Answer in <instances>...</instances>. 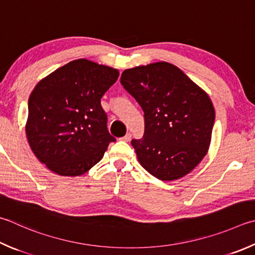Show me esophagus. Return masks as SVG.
I'll return each mask as SVG.
<instances>
[{
    "label": "esophagus",
    "mask_w": 255,
    "mask_h": 255,
    "mask_svg": "<svg viewBox=\"0 0 255 255\" xmlns=\"http://www.w3.org/2000/svg\"><path fill=\"white\" fill-rule=\"evenodd\" d=\"M130 139H131V133L130 132H128V133H126V135H125L123 138H122V140H124V141H130Z\"/></svg>",
    "instance_id": "34e87169"
}]
</instances>
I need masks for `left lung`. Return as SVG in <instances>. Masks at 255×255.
I'll list each match as a JSON object with an SVG mask.
<instances>
[{"instance_id": "1", "label": "left lung", "mask_w": 255, "mask_h": 255, "mask_svg": "<svg viewBox=\"0 0 255 255\" xmlns=\"http://www.w3.org/2000/svg\"><path fill=\"white\" fill-rule=\"evenodd\" d=\"M120 82L143 112L145 132L131 140L140 165L160 180L192 172L206 155L214 126L206 92L164 61L127 69Z\"/></svg>"}]
</instances>
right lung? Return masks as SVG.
Returning <instances> with one entry per match:
<instances>
[{
    "instance_id": "obj_1",
    "label": "right lung",
    "mask_w": 255,
    "mask_h": 255,
    "mask_svg": "<svg viewBox=\"0 0 255 255\" xmlns=\"http://www.w3.org/2000/svg\"><path fill=\"white\" fill-rule=\"evenodd\" d=\"M118 77L117 69L78 59L45 77L31 92L27 141L53 173L85 174L116 140L100 99Z\"/></svg>"
}]
</instances>
